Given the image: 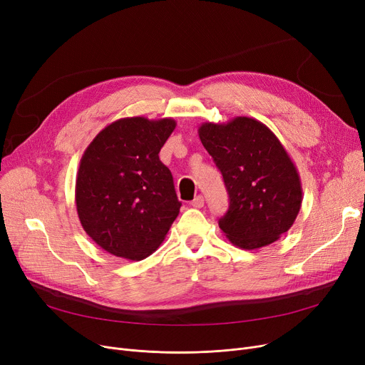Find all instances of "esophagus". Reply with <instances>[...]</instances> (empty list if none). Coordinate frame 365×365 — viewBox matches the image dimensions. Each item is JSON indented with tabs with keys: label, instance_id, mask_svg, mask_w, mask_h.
Segmentation results:
<instances>
[{
	"label": "esophagus",
	"instance_id": "34e87169",
	"mask_svg": "<svg viewBox=\"0 0 365 365\" xmlns=\"http://www.w3.org/2000/svg\"><path fill=\"white\" fill-rule=\"evenodd\" d=\"M190 205L195 207V208H201V207H204V197H201V195L195 197V198L192 200V202H190Z\"/></svg>",
	"mask_w": 365,
	"mask_h": 365
}]
</instances>
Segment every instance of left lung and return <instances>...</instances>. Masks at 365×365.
<instances>
[{"mask_svg":"<svg viewBox=\"0 0 365 365\" xmlns=\"http://www.w3.org/2000/svg\"><path fill=\"white\" fill-rule=\"evenodd\" d=\"M198 134L229 194L219 220L226 238L242 250L279 240L293 226L303 197L299 171L278 138L250 117L202 123Z\"/></svg>","mask_w":365,"mask_h":365,"instance_id":"8db88e82","label":"left lung"}]
</instances>
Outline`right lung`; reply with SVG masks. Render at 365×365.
<instances>
[{"instance_id":"obj_1","label":"right lung","mask_w":365,"mask_h":365,"mask_svg":"<svg viewBox=\"0 0 365 365\" xmlns=\"http://www.w3.org/2000/svg\"><path fill=\"white\" fill-rule=\"evenodd\" d=\"M175 128L173 118H121L84 150L75 182L76 213L87 235L105 252L143 260L176 220L182 204L158 157Z\"/></svg>"}]
</instances>
